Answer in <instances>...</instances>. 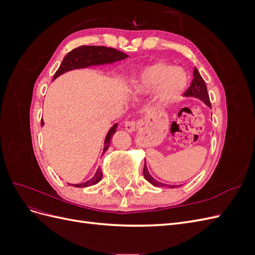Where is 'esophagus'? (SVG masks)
Here are the masks:
<instances>
[{
	"instance_id": "obj_1",
	"label": "esophagus",
	"mask_w": 255,
	"mask_h": 255,
	"mask_svg": "<svg viewBox=\"0 0 255 255\" xmlns=\"http://www.w3.org/2000/svg\"><path fill=\"white\" fill-rule=\"evenodd\" d=\"M126 129L129 133H133L136 130V123L134 121H127L126 125H125Z\"/></svg>"
}]
</instances>
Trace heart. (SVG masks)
I'll use <instances>...</instances> for the list:
<instances>
[{
    "mask_svg": "<svg viewBox=\"0 0 255 255\" xmlns=\"http://www.w3.org/2000/svg\"><path fill=\"white\" fill-rule=\"evenodd\" d=\"M187 84V73L182 68L157 63L143 69L135 88L141 94H151L158 89V104L168 106L179 101Z\"/></svg>",
    "mask_w": 255,
    "mask_h": 255,
    "instance_id": "b5f03b06",
    "label": "heart"
}]
</instances>
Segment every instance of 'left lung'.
Listing matches in <instances>:
<instances>
[{
  "instance_id": "left-lung-1",
  "label": "left lung",
  "mask_w": 255,
  "mask_h": 255,
  "mask_svg": "<svg viewBox=\"0 0 255 255\" xmlns=\"http://www.w3.org/2000/svg\"><path fill=\"white\" fill-rule=\"evenodd\" d=\"M185 97H192V98H197L199 100H201V101L207 105L210 109H212V105L210 102V97H208L207 94V88H206V85L204 80L202 79V76L200 75L198 69L195 68L194 69V80H192L191 84H190V87L187 89V91L184 94ZM143 176L144 179L148 181L149 183H151L154 186H159V187H163V186H168L170 188H174L176 186L174 185H167V184H163L158 181H156L154 177L149 173L148 168H146L145 165V160H144V165H143Z\"/></svg>"
}]
</instances>
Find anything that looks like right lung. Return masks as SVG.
<instances>
[{
    "mask_svg": "<svg viewBox=\"0 0 255 255\" xmlns=\"http://www.w3.org/2000/svg\"><path fill=\"white\" fill-rule=\"evenodd\" d=\"M127 57H128V55H127L126 53L120 52L114 48L100 47V45H82V47L76 48L67 54L65 58L63 59V61H61V65L59 66L58 70L55 72V74H54L53 80H55L59 75L64 74L68 71L74 70V69H83V68H88L90 66L113 64V63H116V61L126 59ZM43 125L44 122L43 120H41V127ZM117 127H118V123H115L109 130V133H107L104 140L103 153L106 152V150L110 148L111 138L116 133ZM102 176H103V173L101 171V169H98L94 177H91V179L88 180L87 182L81 183V184H71V185L74 187L92 186V185H96L97 183L101 181Z\"/></svg>",
    "mask_w": 255,
    "mask_h": 255,
    "instance_id": "add662e5",
    "label": "right lung"
}]
</instances>
